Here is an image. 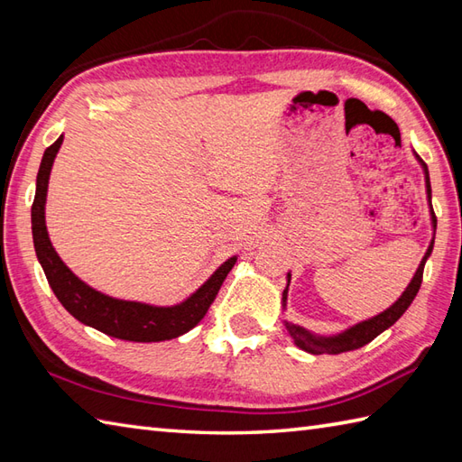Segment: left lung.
<instances>
[{"label":"left lung","instance_id":"obj_1","mask_svg":"<svg viewBox=\"0 0 462 462\" xmlns=\"http://www.w3.org/2000/svg\"><path fill=\"white\" fill-rule=\"evenodd\" d=\"M417 159H419V156H417ZM419 162H420V166H423V171H425L427 199H429V208H430V224H433V232H435L437 230V216H435V210H433V204H430L429 171H427V164L423 161L419 159ZM433 244H435V238L430 240L429 248H427V254L423 256V260H420L413 280H411L407 290L401 293V298L393 303V306L387 308L385 311H381L379 316H375V318L365 319V321H359L353 328L337 333V336H329V337H326V336H313V333H310L308 329L296 326V323L283 321V323H286V329L290 331V336L293 337V343H296L300 349L308 351V353H313V356H321V353H331V356H337V353L353 351V349H359L363 346H367V343L375 339L379 333H383L387 328L393 326V323L407 311V308L411 306V303H413L417 291L420 288V282H423L425 262L430 256V252H433ZM290 280H291V273H288V286H290ZM288 286H286V290H283V298H282L283 308H286Z\"/></svg>","mask_w":462,"mask_h":462}]
</instances>
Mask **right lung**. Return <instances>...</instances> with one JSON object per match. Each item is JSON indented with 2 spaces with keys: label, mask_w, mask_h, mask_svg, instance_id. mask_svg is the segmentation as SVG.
I'll return each mask as SVG.
<instances>
[{
  "label": "right lung",
  "mask_w": 462,
  "mask_h": 462,
  "mask_svg": "<svg viewBox=\"0 0 462 462\" xmlns=\"http://www.w3.org/2000/svg\"><path fill=\"white\" fill-rule=\"evenodd\" d=\"M61 143L63 134L43 152L42 166H39L37 172L35 199L32 206V232L37 260L42 263L49 286H51L57 300L61 301V306L75 319L85 323V326L125 341H164L179 337L182 333L190 331L194 326H199V321L206 316V311H208L212 301L216 300V293H218L222 282L234 268V263H236V256L226 260L190 298H186L182 303H176V306L171 308L116 300L87 286L59 258V254L51 246V240H49L45 226L49 174H51V166Z\"/></svg>",
  "instance_id": "obj_1"
}]
</instances>
